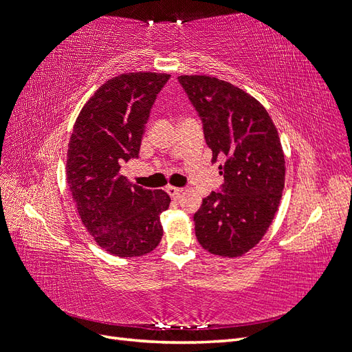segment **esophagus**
<instances>
[{
  "mask_svg": "<svg viewBox=\"0 0 352 352\" xmlns=\"http://www.w3.org/2000/svg\"><path fill=\"white\" fill-rule=\"evenodd\" d=\"M167 192H168V195L172 197V198H179V197H180V194L184 192V188H175V186H168V188H167Z\"/></svg>",
  "mask_w": 352,
  "mask_h": 352,
  "instance_id": "esophagus-1",
  "label": "esophagus"
}]
</instances>
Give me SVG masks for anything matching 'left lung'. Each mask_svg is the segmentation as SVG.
Wrapping results in <instances>:
<instances>
[{"instance_id":"8db88e82","label":"left lung","mask_w":352,"mask_h":352,"mask_svg":"<svg viewBox=\"0 0 352 352\" xmlns=\"http://www.w3.org/2000/svg\"><path fill=\"white\" fill-rule=\"evenodd\" d=\"M204 124L206 142L225 179L221 192L202 199L194 214L201 247L235 258L257 245L278 212L285 154L264 105L226 80L207 74L177 78Z\"/></svg>"}]
</instances>
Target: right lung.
Instances as JSON below:
<instances>
[{"instance_id":"right-lung-1","label":"right lung","mask_w":352,"mask_h":352,"mask_svg":"<svg viewBox=\"0 0 352 352\" xmlns=\"http://www.w3.org/2000/svg\"><path fill=\"white\" fill-rule=\"evenodd\" d=\"M167 73L135 72L109 79L83 105L69 141L66 179L83 226L116 257H140L163 238V189L132 185L120 164L140 154L145 123Z\"/></svg>"}]
</instances>
